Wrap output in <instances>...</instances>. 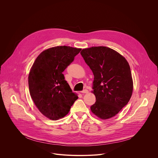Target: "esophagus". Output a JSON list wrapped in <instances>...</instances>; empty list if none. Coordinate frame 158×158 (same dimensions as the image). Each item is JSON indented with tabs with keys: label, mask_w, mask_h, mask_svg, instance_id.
<instances>
[{
	"label": "esophagus",
	"mask_w": 158,
	"mask_h": 158,
	"mask_svg": "<svg viewBox=\"0 0 158 158\" xmlns=\"http://www.w3.org/2000/svg\"><path fill=\"white\" fill-rule=\"evenodd\" d=\"M81 92L82 93V94H86V93H88V90L87 89H84Z\"/></svg>",
	"instance_id": "1"
}]
</instances>
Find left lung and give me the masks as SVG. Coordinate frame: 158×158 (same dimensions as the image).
Returning a JSON list of instances; mask_svg holds the SVG:
<instances>
[{"label":"left lung","mask_w":158,"mask_h":158,"mask_svg":"<svg viewBox=\"0 0 158 158\" xmlns=\"http://www.w3.org/2000/svg\"><path fill=\"white\" fill-rule=\"evenodd\" d=\"M81 55L92 70L96 102L92 112L102 120L114 117L128 103L133 80L128 63L116 51L106 46L83 49Z\"/></svg>","instance_id":"1"}]
</instances>
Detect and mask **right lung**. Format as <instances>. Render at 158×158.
Masks as SVG:
<instances>
[{"label":"right lung","mask_w":158,"mask_h":158,"mask_svg":"<svg viewBox=\"0 0 158 158\" xmlns=\"http://www.w3.org/2000/svg\"><path fill=\"white\" fill-rule=\"evenodd\" d=\"M81 49L60 46L43 51L28 75L30 94L40 112L57 120L66 116L78 98L64 79L63 72Z\"/></svg>","instance_id":"right-lung-1"}]
</instances>
